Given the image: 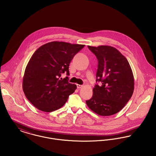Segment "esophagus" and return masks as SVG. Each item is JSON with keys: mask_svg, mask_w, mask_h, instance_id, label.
<instances>
[{"mask_svg": "<svg viewBox=\"0 0 156 156\" xmlns=\"http://www.w3.org/2000/svg\"><path fill=\"white\" fill-rule=\"evenodd\" d=\"M76 86H77V88H81L83 86H82V85H80V84H76Z\"/></svg>", "mask_w": 156, "mask_h": 156, "instance_id": "obj_1", "label": "esophagus"}]
</instances>
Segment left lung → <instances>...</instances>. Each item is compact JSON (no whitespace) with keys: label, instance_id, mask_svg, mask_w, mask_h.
<instances>
[{"label":"left lung","instance_id":"obj_1","mask_svg":"<svg viewBox=\"0 0 156 156\" xmlns=\"http://www.w3.org/2000/svg\"><path fill=\"white\" fill-rule=\"evenodd\" d=\"M98 60L96 81L88 107L101 116L114 115L124 107L134 90V77L127 58L117 49L108 45L88 46Z\"/></svg>","mask_w":156,"mask_h":156}]
</instances>
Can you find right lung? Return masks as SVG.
I'll return each instance as SVG.
<instances>
[{
    "instance_id": "add662e5",
    "label": "right lung",
    "mask_w": 156,
    "mask_h": 156,
    "mask_svg": "<svg viewBox=\"0 0 156 156\" xmlns=\"http://www.w3.org/2000/svg\"><path fill=\"white\" fill-rule=\"evenodd\" d=\"M85 45L53 41L41 46L26 68L23 89L27 99L38 109L50 112L62 108L76 86L62 79L69 75L70 63Z\"/></svg>"
}]
</instances>
